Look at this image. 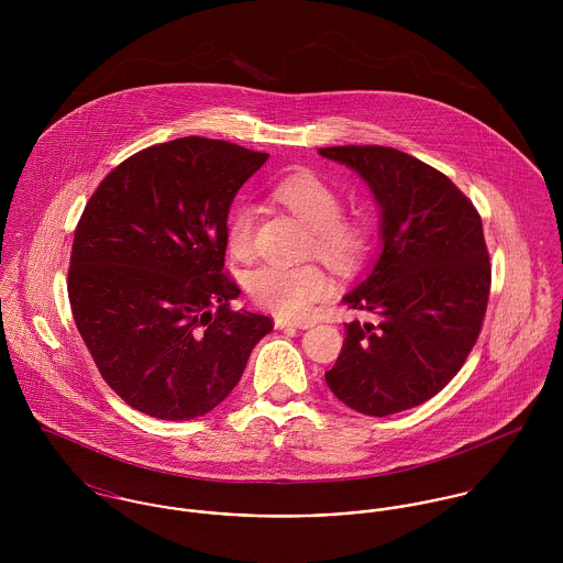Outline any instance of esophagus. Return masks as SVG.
Here are the masks:
<instances>
[{
  "instance_id": "34e87169",
  "label": "esophagus",
  "mask_w": 563,
  "mask_h": 563,
  "mask_svg": "<svg viewBox=\"0 0 563 563\" xmlns=\"http://www.w3.org/2000/svg\"><path fill=\"white\" fill-rule=\"evenodd\" d=\"M275 327L292 331V329H308V327H312V322H292L286 321V319H275Z\"/></svg>"
}]
</instances>
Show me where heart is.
<instances>
[{
  "mask_svg": "<svg viewBox=\"0 0 563 563\" xmlns=\"http://www.w3.org/2000/svg\"><path fill=\"white\" fill-rule=\"evenodd\" d=\"M273 195L306 225H310V251L338 271L355 268L371 242V225L360 214L340 212L338 190L321 175L308 168L292 170L279 177ZM257 212L251 203L232 210L228 221V249L236 260H249L255 249ZM331 282L317 264H264L246 279V290L253 301L282 317L299 319L312 310L329 292Z\"/></svg>",
  "mask_w": 563,
  "mask_h": 563,
  "instance_id": "heart-1",
  "label": "heart"
}]
</instances>
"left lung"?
<instances>
[{
	"label": "left lung",
	"instance_id": "left-lung-1",
	"mask_svg": "<svg viewBox=\"0 0 563 563\" xmlns=\"http://www.w3.org/2000/svg\"><path fill=\"white\" fill-rule=\"evenodd\" d=\"M351 166L382 208V253L342 301L368 314L346 322L329 390L366 416H390L438 395L473 351L492 266L482 217L438 168L382 145L322 147Z\"/></svg>",
	"mask_w": 563,
	"mask_h": 563
}]
</instances>
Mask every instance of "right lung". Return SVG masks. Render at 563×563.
<instances>
[{"label": "right lung", "instance_id": "1", "mask_svg": "<svg viewBox=\"0 0 563 563\" xmlns=\"http://www.w3.org/2000/svg\"><path fill=\"white\" fill-rule=\"evenodd\" d=\"M268 154L201 136L147 147L88 199L71 249L74 321L106 384L161 418L208 413L273 321L232 310L228 214Z\"/></svg>", "mask_w": 563, "mask_h": 563}]
</instances>
